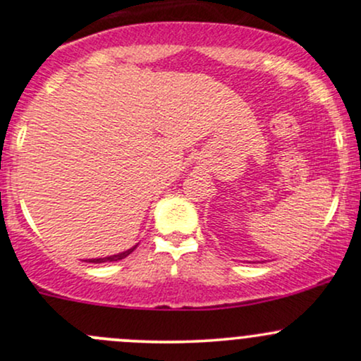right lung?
Listing matches in <instances>:
<instances>
[{
	"label": "right lung",
	"instance_id": "obj_1",
	"mask_svg": "<svg viewBox=\"0 0 361 361\" xmlns=\"http://www.w3.org/2000/svg\"><path fill=\"white\" fill-rule=\"evenodd\" d=\"M135 247L137 246H134V247H130V250H127V251H123V252H118V255H114V256H106V258H98V259H88V263H109V261H118V259H123L126 258V256H128L130 255L132 251L135 250Z\"/></svg>",
	"mask_w": 361,
	"mask_h": 361
}]
</instances>
